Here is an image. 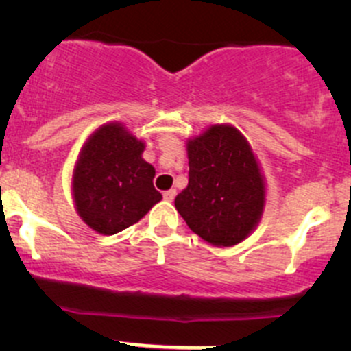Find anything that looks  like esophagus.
I'll use <instances>...</instances> for the list:
<instances>
[{
  "mask_svg": "<svg viewBox=\"0 0 351 351\" xmlns=\"http://www.w3.org/2000/svg\"><path fill=\"white\" fill-rule=\"evenodd\" d=\"M162 197H165V200H168V202H171L173 198L176 197V190L175 189H171V190H166L165 193H162Z\"/></svg>",
  "mask_w": 351,
  "mask_h": 351,
  "instance_id": "34e87169",
  "label": "esophagus"
}]
</instances>
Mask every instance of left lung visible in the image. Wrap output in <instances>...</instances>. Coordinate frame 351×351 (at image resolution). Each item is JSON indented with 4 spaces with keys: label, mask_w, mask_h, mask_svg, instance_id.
<instances>
[{
    "label": "left lung",
    "mask_w": 351,
    "mask_h": 351,
    "mask_svg": "<svg viewBox=\"0 0 351 351\" xmlns=\"http://www.w3.org/2000/svg\"><path fill=\"white\" fill-rule=\"evenodd\" d=\"M189 185L175 198L186 226L212 246L239 244L256 229L267 200L260 162L231 123L186 141Z\"/></svg>",
    "instance_id": "obj_1"
}]
</instances>
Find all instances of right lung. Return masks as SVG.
Returning a JSON list of instances; mask_svg holds the SVG:
<instances>
[{
  "mask_svg": "<svg viewBox=\"0 0 351 351\" xmlns=\"http://www.w3.org/2000/svg\"><path fill=\"white\" fill-rule=\"evenodd\" d=\"M144 149L146 143L120 122L100 125L81 147L71 192L77 215L98 234L112 236L136 224L162 198Z\"/></svg>",
  "mask_w": 351,
  "mask_h": 351,
  "instance_id": "add662e5",
  "label": "right lung"
}]
</instances>
